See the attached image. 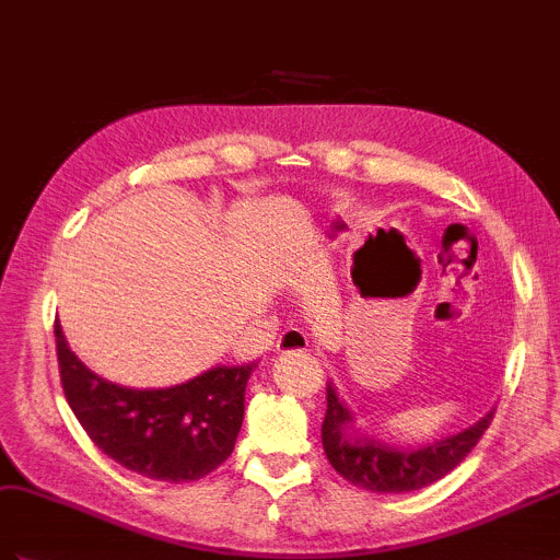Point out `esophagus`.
I'll return each mask as SVG.
<instances>
[{"label": "esophagus", "mask_w": 560, "mask_h": 560, "mask_svg": "<svg viewBox=\"0 0 560 560\" xmlns=\"http://www.w3.org/2000/svg\"><path fill=\"white\" fill-rule=\"evenodd\" d=\"M306 345H308V337L302 330H296V327L284 330L280 335V342H278V347H282V349H304Z\"/></svg>", "instance_id": "34e87169"}]
</instances>
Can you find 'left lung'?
<instances>
[{"instance_id": "8db88e82", "label": "left lung", "mask_w": 560, "mask_h": 560, "mask_svg": "<svg viewBox=\"0 0 560 560\" xmlns=\"http://www.w3.org/2000/svg\"><path fill=\"white\" fill-rule=\"evenodd\" d=\"M494 411H489L472 428L454 438L440 440L420 448H394L371 438H351L347 432L351 413L327 387V411L323 420V448L330 466L353 487L380 494H401L442 480L466 458L485 430L492 425Z\"/></svg>"}]
</instances>
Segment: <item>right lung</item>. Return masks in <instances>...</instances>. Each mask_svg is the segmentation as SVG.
Segmentation results:
<instances>
[{
	"label": "right lung",
	"mask_w": 560,
	"mask_h": 560,
	"mask_svg": "<svg viewBox=\"0 0 560 560\" xmlns=\"http://www.w3.org/2000/svg\"><path fill=\"white\" fill-rule=\"evenodd\" d=\"M66 401L88 438L122 468L161 482H192L233 454L244 387L256 363L213 368L168 389H130L94 375L54 323Z\"/></svg>",
	"instance_id": "obj_1"
}]
</instances>
